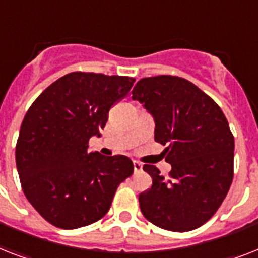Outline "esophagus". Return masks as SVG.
<instances>
[{"instance_id":"34e87169","label":"esophagus","mask_w":258,"mask_h":258,"mask_svg":"<svg viewBox=\"0 0 258 258\" xmlns=\"http://www.w3.org/2000/svg\"><path fill=\"white\" fill-rule=\"evenodd\" d=\"M133 165H134V171H135V172H139V171H142V167H143V166H142V163H141V162H138V161H134V162H133Z\"/></svg>"}]
</instances>
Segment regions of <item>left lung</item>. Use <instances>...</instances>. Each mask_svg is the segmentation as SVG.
Here are the masks:
<instances>
[{
  "label": "left lung",
  "mask_w": 258,
  "mask_h": 258,
  "mask_svg": "<svg viewBox=\"0 0 258 258\" xmlns=\"http://www.w3.org/2000/svg\"><path fill=\"white\" fill-rule=\"evenodd\" d=\"M155 120L154 139L166 146L169 176L145 165L151 187L139 194L143 216L159 228L188 232L212 218L233 180L234 137L222 109L183 78H145L133 89Z\"/></svg>",
  "instance_id": "1"
}]
</instances>
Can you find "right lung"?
I'll return each instance as SVG.
<instances>
[{"instance_id": "1", "label": "right lung", "mask_w": 258, "mask_h": 258, "mask_svg": "<svg viewBox=\"0 0 258 258\" xmlns=\"http://www.w3.org/2000/svg\"><path fill=\"white\" fill-rule=\"evenodd\" d=\"M135 79L93 72L62 76L32 103L22 120L16 165L22 191L38 214L60 229H78L107 214L119 184L134 172L125 155L89 153L113 104Z\"/></svg>"}]
</instances>
